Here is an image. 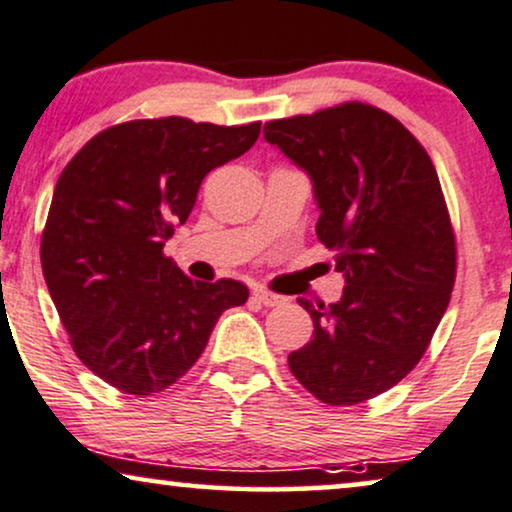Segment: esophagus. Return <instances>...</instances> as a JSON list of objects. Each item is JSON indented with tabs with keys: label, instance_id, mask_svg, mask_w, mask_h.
I'll return each mask as SVG.
<instances>
[{
	"label": "esophagus",
	"instance_id": "obj_1",
	"mask_svg": "<svg viewBox=\"0 0 512 512\" xmlns=\"http://www.w3.org/2000/svg\"><path fill=\"white\" fill-rule=\"evenodd\" d=\"M252 300H257V303L264 305V307H274V305H281L283 303L281 295H276L272 291H264L262 286L252 288Z\"/></svg>",
	"mask_w": 512,
	"mask_h": 512
}]
</instances>
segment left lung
<instances>
[{"instance_id": "left-lung-1", "label": "left lung", "mask_w": 512, "mask_h": 512, "mask_svg": "<svg viewBox=\"0 0 512 512\" xmlns=\"http://www.w3.org/2000/svg\"><path fill=\"white\" fill-rule=\"evenodd\" d=\"M312 181L317 236L346 288L338 303H298L312 341L288 355L293 377L329 405L396 386L432 341L455 283V236L427 150L398 119L362 102L264 123Z\"/></svg>"}]
</instances>
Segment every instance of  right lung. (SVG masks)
I'll return each mask as SVG.
<instances>
[{
  "instance_id": "1",
  "label": "right lung",
  "mask_w": 512,
  "mask_h": 512,
  "mask_svg": "<svg viewBox=\"0 0 512 512\" xmlns=\"http://www.w3.org/2000/svg\"><path fill=\"white\" fill-rule=\"evenodd\" d=\"M260 121L183 116L119 123L61 171L42 231L49 295L85 367L131 396L176 384L205 350L240 281L188 279L164 243L193 212L202 178L250 150Z\"/></svg>"
}]
</instances>
